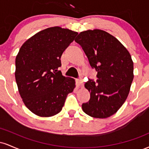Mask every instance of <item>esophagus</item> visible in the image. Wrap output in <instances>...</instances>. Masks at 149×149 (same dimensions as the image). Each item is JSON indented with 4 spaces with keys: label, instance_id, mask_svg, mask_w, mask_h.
<instances>
[{
    "label": "esophagus",
    "instance_id": "34e87169",
    "mask_svg": "<svg viewBox=\"0 0 149 149\" xmlns=\"http://www.w3.org/2000/svg\"><path fill=\"white\" fill-rule=\"evenodd\" d=\"M78 85H79V87L83 88V87L84 86V81H83V79L82 78H80L78 80Z\"/></svg>",
    "mask_w": 149,
    "mask_h": 149
}]
</instances>
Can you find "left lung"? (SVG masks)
Wrapping results in <instances>:
<instances>
[{
	"label": "left lung",
	"instance_id": "1",
	"mask_svg": "<svg viewBox=\"0 0 149 149\" xmlns=\"http://www.w3.org/2000/svg\"><path fill=\"white\" fill-rule=\"evenodd\" d=\"M75 41L97 71L96 81L89 78L85 84L90 99L82 104L83 111L97 118L113 115L125 102L134 78L130 54L118 40L102 30L81 32Z\"/></svg>",
	"mask_w": 149,
	"mask_h": 149
}]
</instances>
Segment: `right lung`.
I'll return each instance as SVG.
<instances>
[{"label":"right lung","instance_id":"right-lung-1","mask_svg":"<svg viewBox=\"0 0 149 149\" xmlns=\"http://www.w3.org/2000/svg\"><path fill=\"white\" fill-rule=\"evenodd\" d=\"M78 35L54 26L30 38L22 45L15 59V79L26 107L42 117L57 114L66 97L75 88V80L59 71L61 57Z\"/></svg>","mask_w":149,"mask_h":149}]
</instances>
